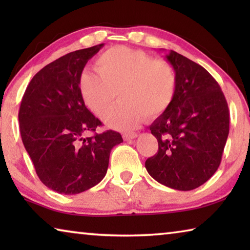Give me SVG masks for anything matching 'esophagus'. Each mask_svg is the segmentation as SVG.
Wrapping results in <instances>:
<instances>
[{
	"mask_svg": "<svg viewBox=\"0 0 250 250\" xmlns=\"http://www.w3.org/2000/svg\"><path fill=\"white\" fill-rule=\"evenodd\" d=\"M122 137H124L125 140H132V139H135L138 137V133L135 132H125L122 134Z\"/></svg>",
	"mask_w": 250,
	"mask_h": 250,
	"instance_id": "obj_1",
	"label": "esophagus"
}]
</instances>
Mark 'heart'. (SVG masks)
<instances>
[{
    "label": "heart",
    "instance_id": "heart-1",
    "mask_svg": "<svg viewBox=\"0 0 250 250\" xmlns=\"http://www.w3.org/2000/svg\"><path fill=\"white\" fill-rule=\"evenodd\" d=\"M96 74L83 71L78 90L86 107L104 118L109 126L129 130L147 118L166 112L174 99L176 74L167 61L154 59L142 50L124 46L109 48L95 61Z\"/></svg>",
    "mask_w": 250,
    "mask_h": 250
}]
</instances>
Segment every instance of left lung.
<instances>
[{
	"instance_id": "1",
	"label": "left lung",
	"mask_w": 250,
	"mask_h": 250,
	"mask_svg": "<svg viewBox=\"0 0 250 250\" xmlns=\"http://www.w3.org/2000/svg\"><path fill=\"white\" fill-rule=\"evenodd\" d=\"M166 58L175 70L176 91L168 109L150 125L159 150L146 161V168L167 188L191 191L221 164L229 110L218 83L204 67L174 50Z\"/></svg>"
}]
</instances>
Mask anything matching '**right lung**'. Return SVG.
Here are the masks:
<instances>
[{
    "label": "right lung",
    "instance_id": "add662e5",
    "mask_svg": "<svg viewBox=\"0 0 250 250\" xmlns=\"http://www.w3.org/2000/svg\"><path fill=\"white\" fill-rule=\"evenodd\" d=\"M103 46L75 50L46 65L21 101V137L36 174L48 188L65 195L98 184L107 173L111 149L124 142L112 130L83 137L103 124L84 105L78 79Z\"/></svg>",
    "mask_w": 250,
    "mask_h": 250
}]
</instances>
